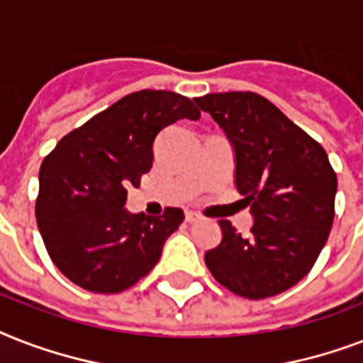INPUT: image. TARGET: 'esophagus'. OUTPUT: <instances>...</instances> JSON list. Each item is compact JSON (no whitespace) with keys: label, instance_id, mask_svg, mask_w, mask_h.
Wrapping results in <instances>:
<instances>
[{"label":"esophagus","instance_id":"obj_1","mask_svg":"<svg viewBox=\"0 0 363 363\" xmlns=\"http://www.w3.org/2000/svg\"><path fill=\"white\" fill-rule=\"evenodd\" d=\"M198 220H199L198 213H194V211H188V213H186V222H190V224H192V222H198Z\"/></svg>","mask_w":363,"mask_h":363}]
</instances>
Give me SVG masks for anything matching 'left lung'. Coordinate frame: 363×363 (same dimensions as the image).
<instances>
[{"instance_id":"8db88e82","label":"left lung","mask_w":363,"mask_h":363,"mask_svg":"<svg viewBox=\"0 0 363 363\" xmlns=\"http://www.w3.org/2000/svg\"><path fill=\"white\" fill-rule=\"evenodd\" d=\"M226 133L235 186L254 224L241 238L220 220V245L205 252L216 281L241 298L264 299L299 282L324 248L335 215L337 177L326 150L254 92L194 99Z\"/></svg>"}]
</instances>
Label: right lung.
I'll list each match as a JSON object with an SVG mask.
<instances>
[{"label":"right lung","mask_w":363,"mask_h":363,"mask_svg":"<svg viewBox=\"0 0 363 363\" xmlns=\"http://www.w3.org/2000/svg\"><path fill=\"white\" fill-rule=\"evenodd\" d=\"M181 118H199L181 94L133 92L67 133L41 164L37 226L54 265L77 286L122 292L158 264L184 213H130L125 196L152 167L156 135Z\"/></svg>","instance_id":"1"}]
</instances>
